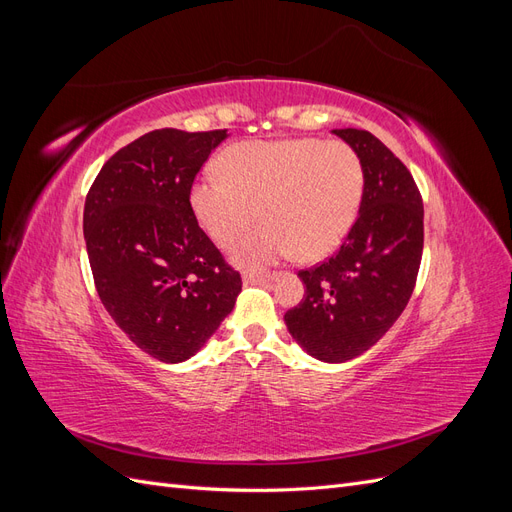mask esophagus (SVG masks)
Listing matches in <instances>:
<instances>
[{
	"label": "esophagus",
	"instance_id": "esophagus-1",
	"mask_svg": "<svg viewBox=\"0 0 512 512\" xmlns=\"http://www.w3.org/2000/svg\"><path fill=\"white\" fill-rule=\"evenodd\" d=\"M273 280H277V273H245L243 282L252 286H269Z\"/></svg>",
	"mask_w": 512,
	"mask_h": 512
}]
</instances>
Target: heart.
Here are the masks:
<instances>
[{"label":"heart","mask_w":512,"mask_h":512,"mask_svg":"<svg viewBox=\"0 0 512 512\" xmlns=\"http://www.w3.org/2000/svg\"><path fill=\"white\" fill-rule=\"evenodd\" d=\"M218 173L200 175L190 207L211 241L228 247L260 218L265 226L243 237L232 258L262 269L301 254L320 260L333 254L359 220L365 168L344 141L282 138L226 147Z\"/></svg>","instance_id":"b5f03b06"}]
</instances>
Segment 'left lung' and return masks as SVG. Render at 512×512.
Returning <instances> with one entry per match:
<instances>
[{"label": "left lung", "mask_w": 512, "mask_h": 512, "mask_svg": "<svg viewBox=\"0 0 512 512\" xmlns=\"http://www.w3.org/2000/svg\"><path fill=\"white\" fill-rule=\"evenodd\" d=\"M333 134L363 162L361 213L329 260L299 271L303 301L284 320L314 359L346 363L374 346L412 297L423 256V198L404 162L374 134L356 128Z\"/></svg>", "instance_id": "1"}]
</instances>
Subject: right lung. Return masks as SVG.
I'll return each instance as SVG.
<instances>
[{
	"mask_svg": "<svg viewBox=\"0 0 512 512\" xmlns=\"http://www.w3.org/2000/svg\"><path fill=\"white\" fill-rule=\"evenodd\" d=\"M226 130H153L119 149L91 183L83 232L100 301L162 363L190 359L218 331L241 275L198 226L190 188Z\"/></svg>",
	"mask_w": 512,
	"mask_h": 512,
	"instance_id": "add662e5",
	"label": "right lung"
}]
</instances>
